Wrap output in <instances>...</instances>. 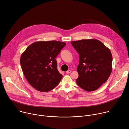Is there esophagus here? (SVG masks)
<instances>
[{
    "mask_svg": "<svg viewBox=\"0 0 129 129\" xmlns=\"http://www.w3.org/2000/svg\"><path fill=\"white\" fill-rule=\"evenodd\" d=\"M71 70H68V71H67L66 73V74H70V73H71Z\"/></svg>",
    "mask_w": 129,
    "mask_h": 129,
    "instance_id": "34e87169",
    "label": "esophagus"
}]
</instances>
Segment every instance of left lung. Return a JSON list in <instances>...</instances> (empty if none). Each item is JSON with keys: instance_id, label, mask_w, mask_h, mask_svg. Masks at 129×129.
<instances>
[{"instance_id": "8db88e82", "label": "left lung", "mask_w": 129, "mask_h": 129, "mask_svg": "<svg viewBox=\"0 0 129 129\" xmlns=\"http://www.w3.org/2000/svg\"><path fill=\"white\" fill-rule=\"evenodd\" d=\"M79 55L77 84L87 91L96 90L107 82L112 70L109 49L97 39L71 42Z\"/></svg>"}]
</instances>
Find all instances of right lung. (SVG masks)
<instances>
[{
	"instance_id": "1",
	"label": "right lung",
	"mask_w": 129,
	"mask_h": 129,
	"mask_svg": "<svg viewBox=\"0 0 129 129\" xmlns=\"http://www.w3.org/2000/svg\"><path fill=\"white\" fill-rule=\"evenodd\" d=\"M65 45L57 41L36 42L21 54L20 64L23 73L36 89L49 91L59 84L62 75L57 70L55 58Z\"/></svg>"
}]
</instances>
